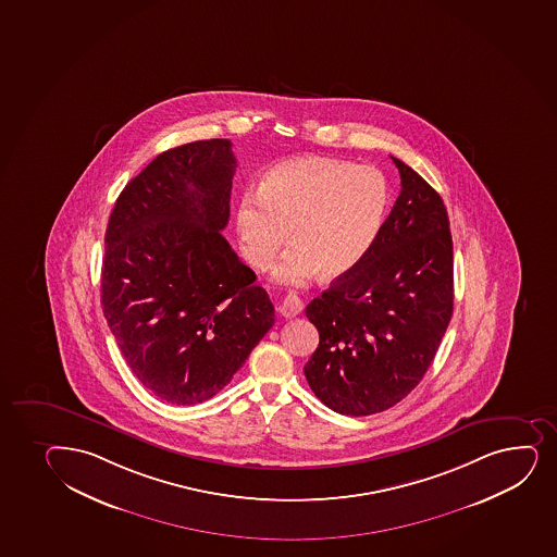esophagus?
Segmentation results:
<instances>
[{
  "label": "esophagus",
  "instance_id": "1",
  "mask_svg": "<svg viewBox=\"0 0 557 557\" xmlns=\"http://www.w3.org/2000/svg\"><path fill=\"white\" fill-rule=\"evenodd\" d=\"M301 309H304V304H301L300 298L296 296V294H288L283 298L282 304H280V313L285 317V319H294V317H298L301 313Z\"/></svg>",
  "mask_w": 557,
  "mask_h": 557
}]
</instances>
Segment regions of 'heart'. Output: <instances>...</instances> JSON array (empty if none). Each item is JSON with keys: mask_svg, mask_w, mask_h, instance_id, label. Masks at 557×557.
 Listing matches in <instances>:
<instances>
[{"mask_svg": "<svg viewBox=\"0 0 557 557\" xmlns=\"http://www.w3.org/2000/svg\"><path fill=\"white\" fill-rule=\"evenodd\" d=\"M388 187L382 172L332 157H304L275 164L244 193L237 206L243 257L267 270L287 243L274 270L277 282L300 285L317 272L324 280L350 274L382 230Z\"/></svg>", "mask_w": 557, "mask_h": 557, "instance_id": "b5f03b06", "label": "heart"}]
</instances>
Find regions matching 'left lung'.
Returning <instances> with one entry per match:
<instances>
[{
  "label": "left lung",
  "instance_id": "8db88e82",
  "mask_svg": "<svg viewBox=\"0 0 557 557\" xmlns=\"http://www.w3.org/2000/svg\"><path fill=\"white\" fill-rule=\"evenodd\" d=\"M401 190L374 246L306 307L319 348L304 367L324 406L367 417L404 400L454 311V246L443 198L393 157Z\"/></svg>",
  "mask_w": 557,
  "mask_h": 557
}]
</instances>
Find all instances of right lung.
Wrapping results in <instances>:
<instances>
[{"mask_svg": "<svg viewBox=\"0 0 557 557\" xmlns=\"http://www.w3.org/2000/svg\"><path fill=\"white\" fill-rule=\"evenodd\" d=\"M237 159L225 138L163 151L125 185L106 232L101 306L157 398H213L274 325V306L222 230Z\"/></svg>", "mask_w": 557, "mask_h": 557, "instance_id": "right-lung-1", "label": "right lung"}]
</instances>
